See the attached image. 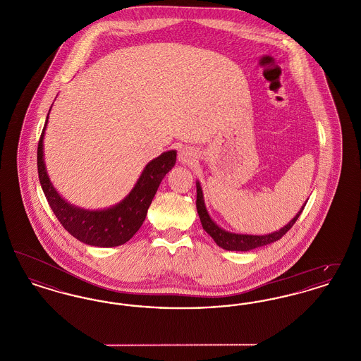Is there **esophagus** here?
<instances>
[{"label":"esophagus","mask_w":361,"mask_h":361,"mask_svg":"<svg viewBox=\"0 0 361 361\" xmlns=\"http://www.w3.org/2000/svg\"><path fill=\"white\" fill-rule=\"evenodd\" d=\"M196 152L192 149V147H188V146H184V147H181L180 149V153H178V161L181 162V164H184V165H189V164H192V162H195L196 161Z\"/></svg>","instance_id":"obj_1"}]
</instances>
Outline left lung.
<instances>
[{
    "label": "left lung",
    "mask_w": 361,
    "mask_h": 361,
    "mask_svg": "<svg viewBox=\"0 0 361 361\" xmlns=\"http://www.w3.org/2000/svg\"><path fill=\"white\" fill-rule=\"evenodd\" d=\"M196 192H197V197H196V208H197V214L200 218V222L203 228L206 230L207 234L215 240V243L222 247L224 250H231V252H249L253 250L259 246H265L269 245L272 242L280 240L290 228L293 224L296 222V219L299 218V215L302 214L303 208L306 206V203L299 209V212L292 218L291 221L286 226H283L280 230L269 233V234H264V235H253V234H240V233H231L222 228L221 226L214 222V219L209 216L208 211H207L206 203H204V195H203V189L199 181H196Z\"/></svg>",
    "instance_id": "obj_1"
}]
</instances>
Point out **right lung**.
<instances>
[{
    "label": "right lung",
    "mask_w": 361,
    "mask_h": 361,
    "mask_svg": "<svg viewBox=\"0 0 361 361\" xmlns=\"http://www.w3.org/2000/svg\"><path fill=\"white\" fill-rule=\"evenodd\" d=\"M49 115L37 145V173L55 216L74 238L90 246L114 247L131 240L145 222L162 178L174 166L177 152L169 150L152 159L143 168L134 188L118 204L103 209H86L74 206L62 197L49 177L43 146Z\"/></svg>",
    "instance_id": "right-lung-1"
}]
</instances>
